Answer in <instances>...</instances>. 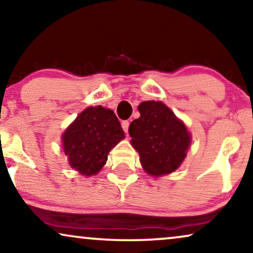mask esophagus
Wrapping results in <instances>:
<instances>
[{
  "label": "esophagus",
  "instance_id": "34e87169",
  "mask_svg": "<svg viewBox=\"0 0 253 253\" xmlns=\"http://www.w3.org/2000/svg\"><path fill=\"white\" fill-rule=\"evenodd\" d=\"M129 126H130L129 121H123V122H122V129L126 133H127V130H129Z\"/></svg>",
  "mask_w": 253,
  "mask_h": 253
}]
</instances>
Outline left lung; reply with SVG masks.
I'll list each match as a JSON object with an SVG mask.
<instances>
[{"label":"left lung","instance_id":"1","mask_svg":"<svg viewBox=\"0 0 253 253\" xmlns=\"http://www.w3.org/2000/svg\"><path fill=\"white\" fill-rule=\"evenodd\" d=\"M138 110L140 117L131 122L129 134L145 171L161 176L176 170L191 143L185 126L160 101H144Z\"/></svg>","mask_w":253,"mask_h":253}]
</instances>
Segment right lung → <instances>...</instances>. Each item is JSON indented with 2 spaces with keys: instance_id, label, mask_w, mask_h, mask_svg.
Listing matches in <instances>:
<instances>
[{
  "instance_id": "1",
  "label": "right lung",
  "mask_w": 253,
  "mask_h": 253,
  "mask_svg": "<svg viewBox=\"0 0 253 253\" xmlns=\"http://www.w3.org/2000/svg\"><path fill=\"white\" fill-rule=\"evenodd\" d=\"M126 137L113 110L88 107L63 133V148L69 164L83 175L98 174L107 155Z\"/></svg>"
}]
</instances>
